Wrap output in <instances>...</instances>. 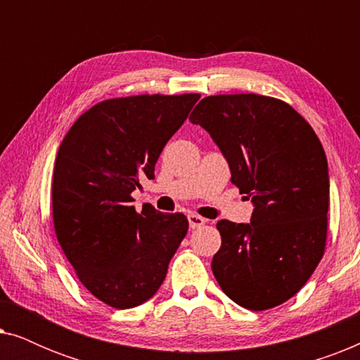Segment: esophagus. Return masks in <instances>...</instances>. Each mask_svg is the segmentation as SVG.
I'll return each instance as SVG.
<instances>
[{"instance_id":"1","label":"esophagus","mask_w":360,"mask_h":360,"mask_svg":"<svg viewBox=\"0 0 360 360\" xmlns=\"http://www.w3.org/2000/svg\"><path fill=\"white\" fill-rule=\"evenodd\" d=\"M206 223L205 218H201L198 214H188V224L191 229H196V228H201Z\"/></svg>"}]
</instances>
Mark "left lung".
<instances>
[{"label":"left lung","instance_id":"obj_1","mask_svg":"<svg viewBox=\"0 0 360 360\" xmlns=\"http://www.w3.org/2000/svg\"><path fill=\"white\" fill-rule=\"evenodd\" d=\"M190 121L210 132L231 181L254 203L249 224H216L214 277L243 308L278 307L302 290L326 249L329 176L321 142L288 103L255 93L206 96Z\"/></svg>","mask_w":360,"mask_h":360}]
</instances>
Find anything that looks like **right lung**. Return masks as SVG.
Returning a JSON list of instances; mask_svg holds the SVG:
<instances>
[{"label": "right lung", "instance_id": "obj_1", "mask_svg": "<svg viewBox=\"0 0 360 360\" xmlns=\"http://www.w3.org/2000/svg\"><path fill=\"white\" fill-rule=\"evenodd\" d=\"M200 100L137 95L105 100L83 112L58 147L52 216L58 244L88 292L116 309L134 308L164 282L188 231L181 213L131 201L172 136Z\"/></svg>", "mask_w": 360, "mask_h": 360}]
</instances>
